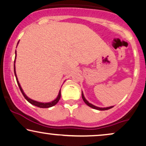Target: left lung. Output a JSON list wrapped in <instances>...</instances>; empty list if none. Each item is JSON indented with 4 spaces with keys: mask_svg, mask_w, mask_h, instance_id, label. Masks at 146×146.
Listing matches in <instances>:
<instances>
[{
    "mask_svg": "<svg viewBox=\"0 0 146 146\" xmlns=\"http://www.w3.org/2000/svg\"><path fill=\"white\" fill-rule=\"evenodd\" d=\"M82 97L83 100L86 103V104H87L88 106L92 108H94L95 110H109V109H110V108H111L113 107V106H110V107H106V108H100V107L96 106L92 104L91 103H90L85 98V97H84V94H83L82 91Z\"/></svg>",
    "mask_w": 146,
    "mask_h": 146,
    "instance_id": "1",
    "label": "left lung"
}]
</instances>
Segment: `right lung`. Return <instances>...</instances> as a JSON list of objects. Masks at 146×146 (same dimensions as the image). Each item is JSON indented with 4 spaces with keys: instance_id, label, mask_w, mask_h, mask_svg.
Wrapping results in <instances>:
<instances>
[{
    "instance_id": "1",
    "label": "right lung",
    "mask_w": 146,
    "mask_h": 146,
    "mask_svg": "<svg viewBox=\"0 0 146 146\" xmlns=\"http://www.w3.org/2000/svg\"><path fill=\"white\" fill-rule=\"evenodd\" d=\"M18 42V44H19ZM17 44V45H18ZM16 57H17V52H15V62H14V71H15V75L16 76V79H17V84L18 85H19V87L20 90H21L22 94H23V95L24 96V97L25 98V99L27 100L29 102V103H31V104H33L34 106H37L38 108H50V107H52L54 106L58 102L59 100L60 99V97H61V89L59 91V93H58V96L56 98L55 100H54L52 102H38V101H36V100H32L30 98L27 96V95L25 94V93L24 92L23 88H22L21 84H20L19 80H18V78H17V73H16V68H15V62H16Z\"/></svg>"
}]
</instances>
